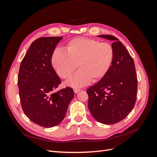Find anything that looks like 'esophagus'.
Wrapping results in <instances>:
<instances>
[{
	"label": "esophagus",
	"mask_w": 157,
	"mask_h": 157,
	"mask_svg": "<svg viewBox=\"0 0 157 157\" xmlns=\"http://www.w3.org/2000/svg\"><path fill=\"white\" fill-rule=\"evenodd\" d=\"M80 89H79V88H74V92H75V93H78V92H80Z\"/></svg>",
	"instance_id": "1"
}]
</instances>
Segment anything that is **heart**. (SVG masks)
Segmentation results:
<instances>
[{
    "label": "heart",
    "mask_w": 157,
    "mask_h": 157,
    "mask_svg": "<svg viewBox=\"0 0 157 157\" xmlns=\"http://www.w3.org/2000/svg\"><path fill=\"white\" fill-rule=\"evenodd\" d=\"M65 48L66 52L56 50L53 52L52 65L63 79H67L78 66L80 70L67 81L73 87L83 86L90 80H100L108 73L114 58L111 44L90 38H75L69 40Z\"/></svg>",
    "instance_id": "b5f03b06"
}]
</instances>
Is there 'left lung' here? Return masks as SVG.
Returning <instances> with one entry per match:
<instances>
[{
	"label": "left lung",
	"mask_w": 157,
	"mask_h": 157,
	"mask_svg": "<svg viewBox=\"0 0 157 157\" xmlns=\"http://www.w3.org/2000/svg\"><path fill=\"white\" fill-rule=\"evenodd\" d=\"M99 36L114 41V58L105 77L86 90L88 107L97 121L113 124L125 118L134 107L137 91L136 67L129 52L117 37Z\"/></svg>",
	"instance_id": "8db88e82"
}]
</instances>
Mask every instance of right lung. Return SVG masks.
Segmentation results:
<instances>
[{"instance_id": "1", "label": "right lung", "mask_w": 157, "mask_h": 157, "mask_svg": "<svg viewBox=\"0 0 157 157\" xmlns=\"http://www.w3.org/2000/svg\"><path fill=\"white\" fill-rule=\"evenodd\" d=\"M61 36L41 37L32 42L22 59L17 84L21 105L25 115L44 128L62 121L73 90L66 87L56 92L61 80L52 65L51 57Z\"/></svg>"}]
</instances>
